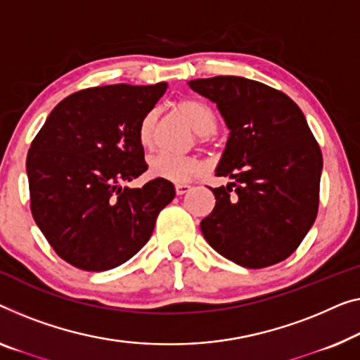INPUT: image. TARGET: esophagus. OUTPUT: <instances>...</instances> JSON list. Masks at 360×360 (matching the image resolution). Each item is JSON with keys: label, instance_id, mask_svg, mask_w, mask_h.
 <instances>
[{"label": "esophagus", "instance_id": "esophagus-1", "mask_svg": "<svg viewBox=\"0 0 360 360\" xmlns=\"http://www.w3.org/2000/svg\"><path fill=\"white\" fill-rule=\"evenodd\" d=\"M192 189L189 184H176V194L178 195H184Z\"/></svg>", "mask_w": 360, "mask_h": 360}]
</instances>
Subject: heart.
<instances>
[{"label":"heart","mask_w":360,"mask_h":360,"mask_svg":"<svg viewBox=\"0 0 360 360\" xmlns=\"http://www.w3.org/2000/svg\"><path fill=\"white\" fill-rule=\"evenodd\" d=\"M176 111L189 122L197 132V141L202 146L212 142V134L217 131L218 121L210 106L198 100H179L176 103ZM158 112L150 110L142 116L137 127V141L143 150H152L155 143V129H157ZM200 171V162L195 157H179V155L160 153L150 158L148 173L152 178L184 182Z\"/></svg>","instance_id":"1"}]
</instances>
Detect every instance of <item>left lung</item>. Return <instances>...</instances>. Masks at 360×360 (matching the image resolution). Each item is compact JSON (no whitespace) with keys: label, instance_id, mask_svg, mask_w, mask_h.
<instances>
[{"label":"left lung","instance_id":"8db88e82","mask_svg":"<svg viewBox=\"0 0 360 360\" xmlns=\"http://www.w3.org/2000/svg\"><path fill=\"white\" fill-rule=\"evenodd\" d=\"M189 87L217 103L229 127L212 189L214 208L202 219L212 248L245 268L288 259L317 218L321 150L299 106L257 80L217 76Z\"/></svg>","mask_w":360,"mask_h":360}]
</instances>
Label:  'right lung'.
I'll use <instances>...</instances> for the list:
<instances>
[{
	"instance_id": "1",
	"label": "right lung",
	"mask_w": 360,
	"mask_h": 360,
	"mask_svg": "<svg viewBox=\"0 0 360 360\" xmlns=\"http://www.w3.org/2000/svg\"><path fill=\"white\" fill-rule=\"evenodd\" d=\"M168 84L103 85L69 95L46 117L27 153L30 210L69 265L105 271L147 244L173 200L169 181L121 187L147 171L137 127Z\"/></svg>"
}]
</instances>
